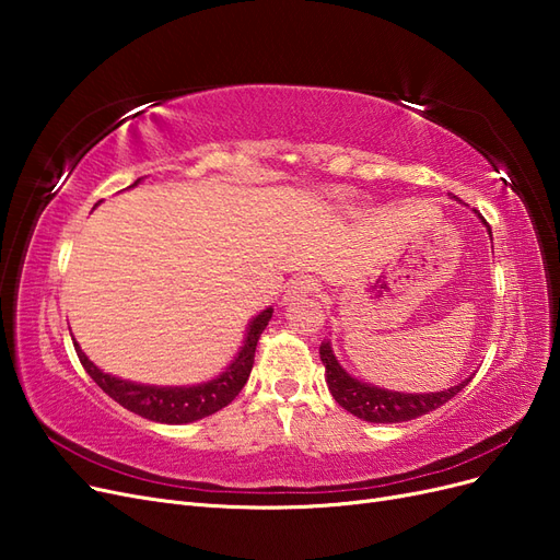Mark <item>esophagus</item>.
I'll list each match as a JSON object with an SVG mask.
<instances>
[{"mask_svg": "<svg viewBox=\"0 0 560 560\" xmlns=\"http://www.w3.org/2000/svg\"><path fill=\"white\" fill-rule=\"evenodd\" d=\"M315 280L311 276H299L294 280H290V284H287V294L284 299L287 301H296V299H303L315 292Z\"/></svg>", "mask_w": 560, "mask_h": 560, "instance_id": "obj_1", "label": "esophagus"}]
</instances>
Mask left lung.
I'll return each instance as SVG.
<instances>
[{"mask_svg": "<svg viewBox=\"0 0 560 560\" xmlns=\"http://www.w3.org/2000/svg\"><path fill=\"white\" fill-rule=\"evenodd\" d=\"M319 360L327 369V385L331 389V397L341 404L346 411L369 422H404V420L420 418L439 409V406H444L469 383L467 378L460 385L444 389V393L404 395V393H389V389L360 383L358 378L346 374V369L334 358L329 341L319 346Z\"/></svg>", "mask_w": 560, "mask_h": 560, "instance_id": "obj_1", "label": "left lung"}]
</instances>
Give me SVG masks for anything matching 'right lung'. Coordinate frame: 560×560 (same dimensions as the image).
<instances>
[{
  "instance_id": "1",
  "label": "right lung",
  "mask_w": 560,
  "mask_h": 560,
  "mask_svg": "<svg viewBox=\"0 0 560 560\" xmlns=\"http://www.w3.org/2000/svg\"><path fill=\"white\" fill-rule=\"evenodd\" d=\"M270 315H273V308H266L249 322L247 338L238 352V358L231 362V366L222 376L194 387H154V385H138L130 381L114 378L109 374H103V371H100L86 354L81 352L77 341H74V350L79 354V362L83 364V369H86V374L103 387V393H107L114 401L121 404L124 409L138 413L147 420L167 422V425H182V422H194L206 416H212L238 397L243 385L249 378V371L254 364V350H257V341L261 331L266 329Z\"/></svg>"
}]
</instances>
